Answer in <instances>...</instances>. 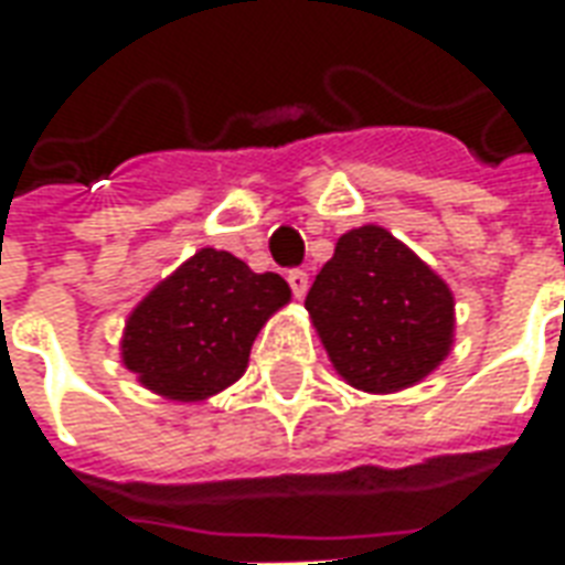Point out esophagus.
Listing matches in <instances>:
<instances>
[{
  "mask_svg": "<svg viewBox=\"0 0 565 565\" xmlns=\"http://www.w3.org/2000/svg\"><path fill=\"white\" fill-rule=\"evenodd\" d=\"M287 284H290V290H294L296 299H302V296L308 294V271L294 269L287 275Z\"/></svg>",
  "mask_w": 565,
  "mask_h": 565,
  "instance_id": "obj_1",
  "label": "esophagus"
}]
</instances>
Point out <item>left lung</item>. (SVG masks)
I'll return each instance as SVG.
<instances>
[{
    "label": "left lung",
    "mask_w": 565,
    "mask_h": 565,
    "mask_svg": "<svg viewBox=\"0 0 565 565\" xmlns=\"http://www.w3.org/2000/svg\"><path fill=\"white\" fill-rule=\"evenodd\" d=\"M306 308L335 372L356 391L412 387L454 344L448 284L375 223L335 242Z\"/></svg>",
    "instance_id": "left-lung-1"
}]
</instances>
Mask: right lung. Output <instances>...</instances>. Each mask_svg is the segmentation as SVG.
Instances as JSON below:
<instances>
[{
	"label": "right lung",
	"instance_id": "add662e5",
	"mask_svg": "<svg viewBox=\"0 0 565 565\" xmlns=\"http://www.w3.org/2000/svg\"><path fill=\"white\" fill-rule=\"evenodd\" d=\"M287 302L281 275H257L230 250L202 247L132 308L124 366L166 399H209L245 375L257 332Z\"/></svg>",
	"mask_w": 565,
	"mask_h": 565
}]
</instances>
